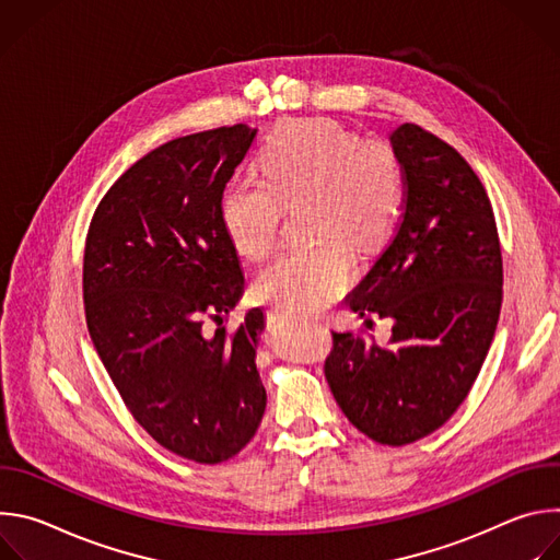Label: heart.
<instances>
[{"instance_id":"b5f03b06","label":"heart","mask_w":560,"mask_h":560,"mask_svg":"<svg viewBox=\"0 0 560 560\" xmlns=\"http://www.w3.org/2000/svg\"><path fill=\"white\" fill-rule=\"evenodd\" d=\"M261 179H234L221 197V223L238 255L259 259L272 250L283 206L307 201L314 244L292 246L255 279L257 299L288 314H312L350 283L352 255L381 244L404 201V175L381 143L330 119L277 126L259 150Z\"/></svg>"}]
</instances>
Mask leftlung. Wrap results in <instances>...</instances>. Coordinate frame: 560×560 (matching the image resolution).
Listing matches in <instances>:
<instances>
[{
  "instance_id": "1",
  "label": "left lung",
  "mask_w": 560,
  "mask_h": 560,
  "mask_svg": "<svg viewBox=\"0 0 560 560\" xmlns=\"http://www.w3.org/2000/svg\"><path fill=\"white\" fill-rule=\"evenodd\" d=\"M389 143L406 182L401 221L348 299L359 316L392 318L389 348L332 332L324 370L348 421L398 447L465 401L497 332L503 259L490 197L465 159L417 124Z\"/></svg>"
}]
</instances>
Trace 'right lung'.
<instances>
[{
    "label": "right lung",
    "mask_w": 560,
    "mask_h": 560,
    "mask_svg": "<svg viewBox=\"0 0 560 560\" xmlns=\"http://www.w3.org/2000/svg\"><path fill=\"white\" fill-rule=\"evenodd\" d=\"M255 137L236 124L154 148L110 186L86 236V324L108 376L159 445L203 465L242 452L266 412L264 310L232 335L221 326L244 292L221 197Z\"/></svg>",
    "instance_id": "right-lung-1"
}]
</instances>
